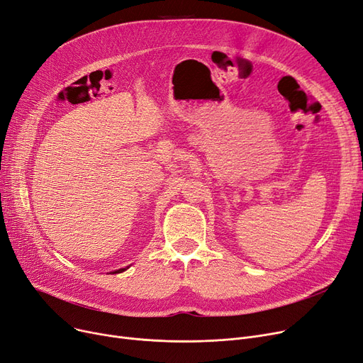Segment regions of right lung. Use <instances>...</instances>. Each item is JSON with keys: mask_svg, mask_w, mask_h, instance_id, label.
<instances>
[{"mask_svg": "<svg viewBox=\"0 0 363 363\" xmlns=\"http://www.w3.org/2000/svg\"><path fill=\"white\" fill-rule=\"evenodd\" d=\"M125 269H120V270H117V272H114V273H121V272H124Z\"/></svg>", "mask_w": 363, "mask_h": 363, "instance_id": "1", "label": "right lung"}]
</instances>
